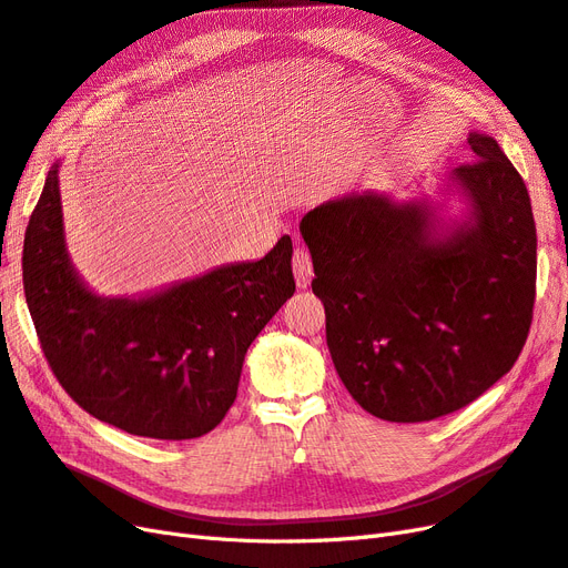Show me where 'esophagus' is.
<instances>
[{"label": "esophagus", "instance_id": "34e87169", "mask_svg": "<svg viewBox=\"0 0 568 568\" xmlns=\"http://www.w3.org/2000/svg\"><path fill=\"white\" fill-rule=\"evenodd\" d=\"M293 271H295V283L300 290H304L306 285L312 283V275H314V266H312V256L306 250L297 247L295 256H293Z\"/></svg>", "mask_w": 568, "mask_h": 568}]
</instances>
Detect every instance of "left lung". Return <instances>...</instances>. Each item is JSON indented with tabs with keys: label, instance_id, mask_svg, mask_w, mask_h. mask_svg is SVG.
I'll return each mask as SVG.
<instances>
[{
	"label": "left lung",
	"instance_id": "obj_1",
	"mask_svg": "<svg viewBox=\"0 0 568 568\" xmlns=\"http://www.w3.org/2000/svg\"><path fill=\"white\" fill-rule=\"evenodd\" d=\"M433 197L349 192L304 214L314 295L339 381L362 407L418 424L466 407L518 359L536 300V221L495 138Z\"/></svg>",
	"mask_w": 568,
	"mask_h": 568
}]
</instances>
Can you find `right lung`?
Segmentation results:
<instances>
[{
  "label": "right lung",
  "mask_w": 568,
  "mask_h": 568,
  "mask_svg": "<svg viewBox=\"0 0 568 568\" xmlns=\"http://www.w3.org/2000/svg\"><path fill=\"white\" fill-rule=\"evenodd\" d=\"M61 161L23 242V290L57 381L94 418L154 440L214 430L237 397L254 337L295 293L293 240L133 297H104L75 271L63 231Z\"/></svg>",
  "instance_id": "1"
}]
</instances>
